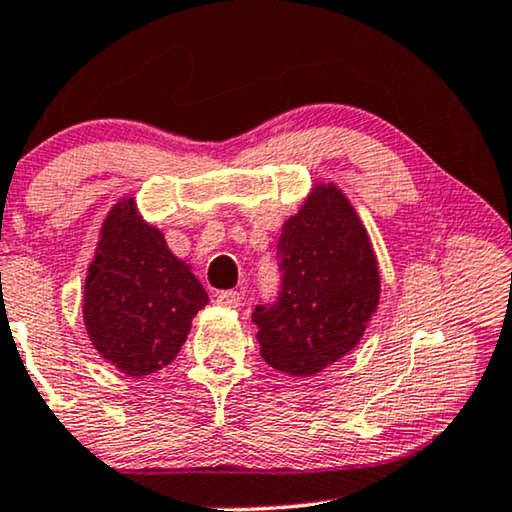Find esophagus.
<instances>
[{"label": "esophagus", "mask_w": 512, "mask_h": 512, "mask_svg": "<svg viewBox=\"0 0 512 512\" xmlns=\"http://www.w3.org/2000/svg\"><path fill=\"white\" fill-rule=\"evenodd\" d=\"M215 304L225 306V308H239L241 306V294L234 292V290L218 292V297H215Z\"/></svg>", "instance_id": "34e87169"}]
</instances>
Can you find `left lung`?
Listing matches in <instances>:
<instances>
[{
	"label": "left lung",
	"instance_id": "8db88e82",
	"mask_svg": "<svg viewBox=\"0 0 512 512\" xmlns=\"http://www.w3.org/2000/svg\"><path fill=\"white\" fill-rule=\"evenodd\" d=\"M283 287L257 306L259 355L292 378H308L362 341L380 301V269L369 232L334 183H315L278 239Z\"/></svg>",
	"mask_w": 512,
	"mask_h": 512
}]
</instances>
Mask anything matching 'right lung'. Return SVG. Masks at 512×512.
Wrapping results in <instances>:
<instances>
[{
    "label": "right lung",
    "mask_w": 512,
    "mask_h": 512,
    "mask_svg": "<svg viewBox=\"0 0 512 512\" xmlns=\"http://www.w3.org/2000/svg\"><path fill=\"white\" fill-rule=\"evenodd\" d=\"M208 294L164 234L122 197L99 229L83 287V322L95 350L125 376L174 362Z\"/></svg>",
    "instance_id": "add662e5"
}]
</instances>
